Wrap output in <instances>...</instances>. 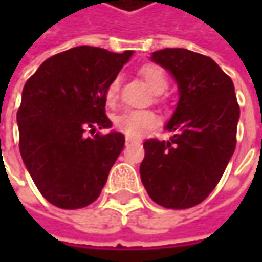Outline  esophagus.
Masks as SVG:
<instances>
[{"mask_svg":"<svg viewBox=\"0 0 262 262\" xmlns=\"http://www.w3.org/2000/svg\"><path fill=\"white\" fill-rule=\"evenodd\" d=\"M135 141H136V139H135V138H130V136L126 138V142H127V144H129V142H135Z\"/></svg>","mask_w":262,"mask_h":262,"instance_id":"34e87169","label":"esophagus"}]
</instances>
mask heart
<instances>
[{"label": "heart", "instance_id": "b5f03b06", "mask_svg": "<svg viewBox=\"0 0 262 262\" xmlns=\"http://www.w3.org/2000/svg\"><path fill=\"white\" fill-rule=\"evenodd\" d=\"M139 74L147 81L150 89L156 94H161L167 89L168 80L162 68L156 65H145L139 70ZM120 89V79L115 77L109 81L106 89V98L107 101H114ZM115 127L127 136H139L147 130L153 129L158 124V115L151 111H141V109H126L115 115L114 118Z\"/></svg>", "mask_w": 262, "mask_h": 262}]
</instances>
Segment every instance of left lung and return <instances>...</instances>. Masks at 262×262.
<instances>
[{
	"label": "left lung",
	"mask_w": 262,
	"mask_h": 262,
	"mask_svg": "<svg viewBox=\"0 0 262 262\" xmlns=\"http://www.w3.org/2000/svg\"><path fill=\"white\" fill-rule=\"evenodd\" d=\"M150 59L171 73L179 101L165 124L173 132L170 141L144 142L141 181L158 205L186 209L212 192L234 155L239 118L235 88L208 56L165 48Z\"/></svg>",
	"instance_id": "obj_1"
}]
</instances>
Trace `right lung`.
Masks as SVG:
<instances>
[{
	"label": "right lung",
	"mask_w": 262,
	"mask_h": 262,
	"mask_svg": "<svg viewBox=\"0 0 262 262\" xmlns=\"http://www.w3.org/2000/svg\"><path fill=\"white\" fill-rule=\"evenodd\" d=\"M132 54L76 47L47 59L27 80L16 115L19 151L40 194L57 208L95 202L124 147L120 132H84L112 127L106 89Z\"/></svg>",
	"instance_id": "add662e5"
}]
</instances>
